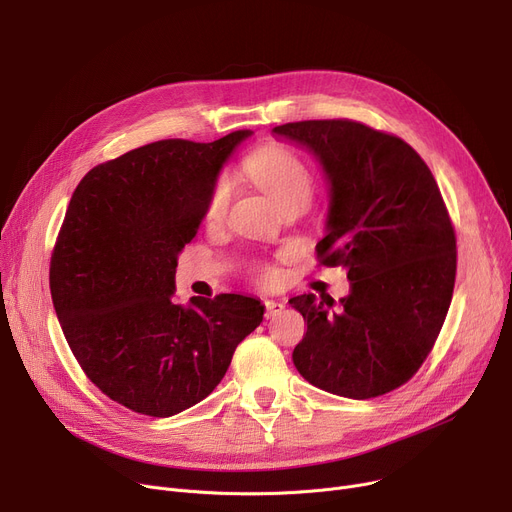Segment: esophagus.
<instances>
[{
  "mask_svg": "<svg viewBox=\"0 0 512 512\" xmlns=\"http://www.w3.org/2000/svg\"><path fill=\"white\" fill-rule=\"evenodd\" d=\"M284 303H280V301H265V317L267 319H274L276 315H280L282 311H284Z\"/></svg>",
  "mask_w": 512,
  "mask_h": 512,
  "instance_id": "1",
  "label": "esophagus"
}]
</instances>
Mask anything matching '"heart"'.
<instances>
[{
    "instance_id": "obj_1",
    "label": "heart",
    "mask_w": 512,
    "mask_h": 512,
    "mask_svg": "<svg viewBox=\"0 0 512 512\" xmlns=\"http://www.w3.org/2000/svg\"><path fill=\"white\" fill-rule=\"evenodd\" d=\"M245 174L270 197L280 209L288 203L309 205L315 191L313 172L305 161L282 145H265L251 153L245 161ZM232 201V184L220 178L213 184L203 207V220L207 224H220ZM257 278L267 282L274 278L270 267H259Z\"/></svg>"
}]
</instances>
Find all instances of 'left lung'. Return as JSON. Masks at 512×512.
Masks as SVG:
<instances>
[{
    "label": "left lung",
    "mask_w": 512,
    "mask_h": 512,
    "mask_svg": "<svg viewBox=\"0 0 512 512\" xmlns=\"http://www.w3.org/2000/svg\"><path fill=\"white\" fill-rule=\"evenodd\" d=\"M307 147L330 182L319 265L344 267L351 292L288 303L307 321L292 361L326 392L365 400L407 384L432 353L456 278V236L438 182L394 134L355 120L276 126Z\"/></svg>",
    "instance_id": "obj_1"
}]
</instances>
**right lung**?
<instances>
[{
  "label": "right lung",
  "mask_w": 512,
  "mask_h": 512,
  "mask_svg": "<svg viewBox=\"0 0 512 512\" xmlns=\"http://www.w3.org/2000/svg\"><path fill=\"white\" fill-rule=\"evenodd\" d=\"M247 137L143 145L95 166L70 199L49 265L53 307L87 378L134 413L172 417L197 405L263 321V305L242 294L174 301L178 253Z\"/></svg>",
  "instance_id": "add662e5"
}]
</instances>
